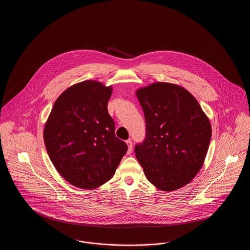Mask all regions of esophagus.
Returning <instances> with one entry per match:
<instances>
[{
	"label": "esophagus",
	"mask_w": 250,
	"mask_h": 250,
	"mask_svg": "<svg viewBox=\"0 0 250 250\" xmlns=\"http://www.w3.org/2000/svg\"><path fill=\"white\" fill-rule=\"evenodd\" d=\"M125 143H126V144H127V147H128V149H127V154H130L131 152H132L133 143H132V141H131L130 139H129V140H127Z\"/></svg>",
	"instance_id": "34e87169"
}]
</instances>
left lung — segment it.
<instances>
[{"mask_svg": "<svg viewBox=\"0 0 250 250\" xmlns=\"http://www.w3.org/2000/svg\"><path fill=\"white\" fill-rule=\"evenodd\" d=\"M146 123L136 157L158 189L173 191L202 168L212 137L209 119L196 98L175 84L155 83L137 91Z\"/></svg>", "mask_w": 250, "mask_h": 250, "instance_id": "left-lung-1", "label": "left lung"}]
</instances>
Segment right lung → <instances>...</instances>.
I'll return each mask as SVG.
<instances>
[{
    "label": "right lung",
    "instance_id": "add662e5",
    "mask_svg": "<svg viewBox=\"0 0 250 250\" xmlns=\"http://www.w3.org/2000/svg\"><path fill=\"white\" fill-rule=\"evenodd\" d=\"M112 87L85 81L66 89L55 101L44 128L48 156L62 178L93 189L113 176L126 143L115 136L107 112Z\"/></svg>",
    "mask_w": 250,
    "mask_h": 250
}]
</instances>
